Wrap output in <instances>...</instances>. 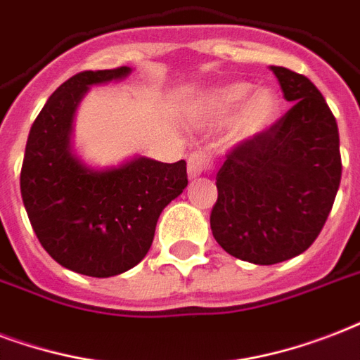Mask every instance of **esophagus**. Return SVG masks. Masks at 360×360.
I'll return each mask as SVG.
<instances>
[{
    "label": "esophagus",
    "instance_id": "34e87169",
    "mask_svg": "<svg viewBox=\"0 0 360 360\" xmlns=\"http://www.w3.org/2000/svg\"><path fill=\"white\" fill-rule=\"evenodd\" d=\"M214 167V160L212 155L205 150H195L188 155V176L189 178H197L205 172L212 171Z\"/></svg>",
    "mask_w": 360,
    "mask_h": 360
}]
</instances>
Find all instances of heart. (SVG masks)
I'll return each mask as SVG.
<instances>
[{
  "label": "heart",
  "mask_w": 360,
  "mask_h": 360,
  "mask_svg": "<svg viewBox=\"0 0 360 360\" xmlns=\"http://www.w3.org/2000/svg\"><path fill=\"white\" fill-rule=\"evenodd\" d=\"M278 112L280 99L276 91L270 88L252 91V84L248 82H235L214 90L206 97L202 107V116L210 124H225L237 114L231 129V136L235 141H246L259 135L274 122Z\"/></svg>",
  "instance_id": "heart-1"
}]
</instances>
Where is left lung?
Listing matches in <instances>:
<instances>
[{"label":"left lung","instance_id":"left-lung-1","mask_svg":"<svg viewBox=\"0 0 360 360\" xmlns=\"http://www.w3.org/2000/svg\"><path fill=\"white\" fill-rule=\"evenodd\" d=\"M270 69L293 107L227 152L210 212L219 246L255 264L306 252L327 221L342 178L338 125L321 91L304 75Z\"/></svg>","mask_w":360,"mask_h":360}]
</instances>
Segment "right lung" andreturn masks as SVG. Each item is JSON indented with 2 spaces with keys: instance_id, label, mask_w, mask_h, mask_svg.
I'll use <instances>...</instances> for the list:
<instances>
[{
  "instance_id": "obj_1",
  "label": "right lung",
  "mask_w": 360,
  "mask_h": 360,
  "mask_svg": "<svg viewBox=\"0 0 360 360\" xmlns=\"http://www.w3.org/2000/svg\"><path fill=\"white\" fill-rule=\"evenodd\" d=\"M129 71H82L65 80L33 122L20 171L22 200L41 246L61 266L94 278L141 263L160 214L188 186L184 160L136 158L118 169L91 171L71 154V124L82 96L91 84Z\"/></svg>"
}]
</instances>
